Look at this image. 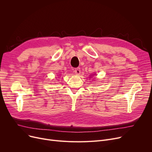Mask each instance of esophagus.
Masks as SVG:
<instances>
[{"label":"esophagus","mask_w":152,"mask_h":152,"mask_svg":"<svg viewBox=\"0 0 152 152\" xmlns=\"http://www.w3.org/2000/svg\"><path fill=\"white\" fill-rule=\"evenodd\" d=\"M75 73L76 75H79L81 74V69L80 68H77L75 70Z\"/></svg>","instance_id":"1"}]
</instances>
